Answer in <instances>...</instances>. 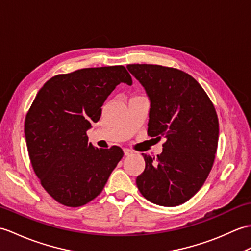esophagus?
I'll list each match as a JSON object with an SVG mask.
<instances>
[{"label":"esophagus","instance_id":"obj_1","mask_svg":"<svg viewBox=\"0 0 251 251\" xmlns=\"http://www.w3.org/2000/svg\"><path fill=\"white\" fill-rule=\"evenodd\" d=\"M124 152H125V155H131L133 153L132 150L131 149H127V148L124 149Z\"/></svg>","mask_w":251,"mask_h":251}]
</instances>
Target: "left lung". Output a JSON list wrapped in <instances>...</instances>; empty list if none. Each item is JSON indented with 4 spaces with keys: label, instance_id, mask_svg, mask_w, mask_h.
<instances>
[{
    "label": "left lung",
    "instance_id": "8db88e82",
    "mask_svg": "<svg viewBox=\"0 0 251 251\" xmlns=\"http://www.w3.org/2000/svg\"><path fill=\"white\" fill-rule=\"evenodd\" d=\"M127 70L150 99L148 135L165 137L157 158L143 153L145 170L136 178L148 201L174 207L190 200L207 179L219 138V121L202 86L181 70L129 64Z\"/></svg>",
    "mask_w": 251,
    "mask_h": 251
}]
</instances>
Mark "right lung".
Returning <instances> with one entry per match:
<instances>
[{"label":"right lung","instance_id":"right-lung-1","mask_svg":"<svg viewBox=\"0 0 251 251\" xmlns=\"http://www.w3.org/2000/svg\"><path fill=\"white\" fill-rule=\"evenodd\" d=\"M120 82L132 85L122 65L55 75L44 83L27 110L25 134L32 168L60 204L79 207L96 199L124 157L118 146L94 148L87 135Z\"/></svg>","mask_w":251,"mask_h":251}]
</instances>
